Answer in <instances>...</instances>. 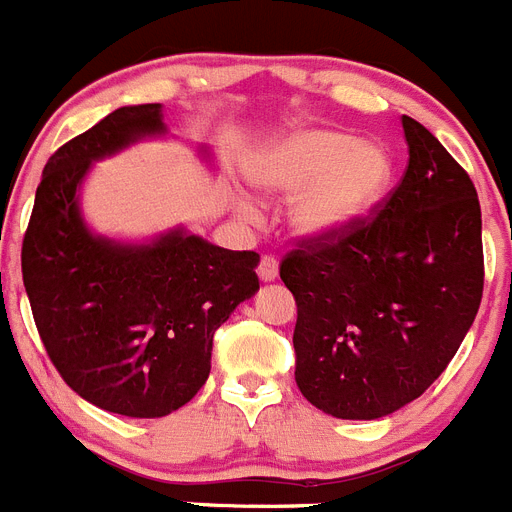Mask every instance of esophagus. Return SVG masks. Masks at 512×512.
Masks as SVG:
<instances>
[{"label": "esophagus", "instance_id": "obj_1", "mask_svg": "<svg viewBox=\"0 0 512 512\" xmlns=\"http://www.w3.org/2000/svg\"><path fill=\"white\" fill-rule=\"evenodd\" d=\"M257 275H260V281H275L278 278V260L273 255H262Z\"/></svg>", "mask_w": 512, "mask_h": 512}]
</instances>
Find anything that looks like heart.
I'll use <instances>...</instances> for the list:
<instances>
[{
    "mask_svg": "<svg viewBox=\"0 0 512 512\" xmlns=\"http://www.w3.org/2000/svg\"><path fill=\"white\" fill-rule=\"evenodd\" d=\"M250 180L270 195L299 192L291 203V224L306 237H332L366 216L384 195L391 159L371 141L304 128L262 146L250 162ZM239 211L250 216L252 203L239 198Z\"/></svg>",
    "mask_w": 512,
    "mask_h": 512,
    "instance_id": "1",
    "label": "heart"
}]
</instances>
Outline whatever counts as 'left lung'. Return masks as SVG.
I'll return each instance as SVG.
<instances>
[{
	"label": "left lung",
	"instance_id": "obj_1",
	"mask_svg": "<svg viewBox=\"0 0 512 512\" xmlns=\"http://www.w3.org/2000/svg\"><path fill=\"white\" fill-rule=\"evenodd\" d=\"M410 162L384 201L281 260L296 299V384L340 420L417 399L451 363L484 288L474 182L433 133L402 115Z\"/></svg>",
	"mask_w": 512,
	"mask_h": 512
}]
</instances>
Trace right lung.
Masks as SVG:
<instances>
[{
  "instance_id": "right-lung-1",
  "label": "right lung",
  "mask_w": 512,
  "mask_h": 512,
  "mask_svg": "<svg viewBox=\"0 0 512 512\" xmlns=\"http://www.w3.org/2000/svg\"><path fill=\"white\" fill-rule=\"evenodd\" d=\"M162 131V105H133L53 151L22 239V283L48 358L79 397L126 417L188 404L211 373L213 332L260 288L252 250L185 231L118 244L84 226L77 188L90 164Z\"/></svg>"
}]
</instances>
